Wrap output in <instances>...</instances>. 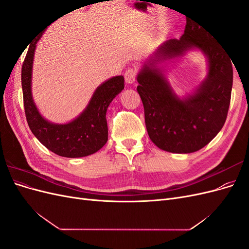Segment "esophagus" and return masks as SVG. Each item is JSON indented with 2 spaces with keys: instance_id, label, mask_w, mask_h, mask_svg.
Returning <instances> with one entry per match:
<instances>
[{
  "instance_id": "34e87169",
  "label": "esophagus",
  "mask_w": 249,
  "mask_h": 249,
  "mask_svg": "<svg viewBox=\"0 0 249 249\" xmlns=\"http://www.w3.org/2000/svg\"><path fill=\"white\" fill-rule=\"evenodd\" d=\"M136 77H137V70L136 69H129L124 72L125 82L129 83V84H132V83L136 81Z\"/></svg>"
}]
</instances>
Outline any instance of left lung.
Returning <instances> with one entry per match:
<instances>
[{"instance_id":"obj_1","label":"left lung","mask_w":249,"mask_h":249,"mask_svg":"<svg viewBox=\"0 0 249 249\" xmlns=\"http://www.w3.org/2000/svg\"><path fill=\"white\" fill-rule=\"evenodd\" d=\"M191 49L206 56L208 74L192 94L179 98L159 65ZM137 81L148 136L159 148L176 154L197 152L222 129L231 103V61L198 22L187 19L182 37L161 44L143 64Z\"/></svg>"}]
</instances>
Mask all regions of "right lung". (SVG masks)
Here are the masks:
<instances>
[{
	"label": "right lung",
	"instance_id": "right-lung-1",
	"mask_svg": "<svg viewBox=\"0 0 249 249\" xmlns=\"http://www.w3.org/2000/svg\"><path fill=\"white\" fill-rule=\"evenodd\" d=\"M42 35V34H41ZM30 46L21 67V88L27 122L34 136L51 152L66 158L92 155L108 141L106 113L110 103L124 88L123 76L110 78L95 89L87 107L67 124H54L39 113L32 96V69L36 43Z\"/></svg>",
	"mask_w": 249,
	"mask_h": 249
}]
</instances>
